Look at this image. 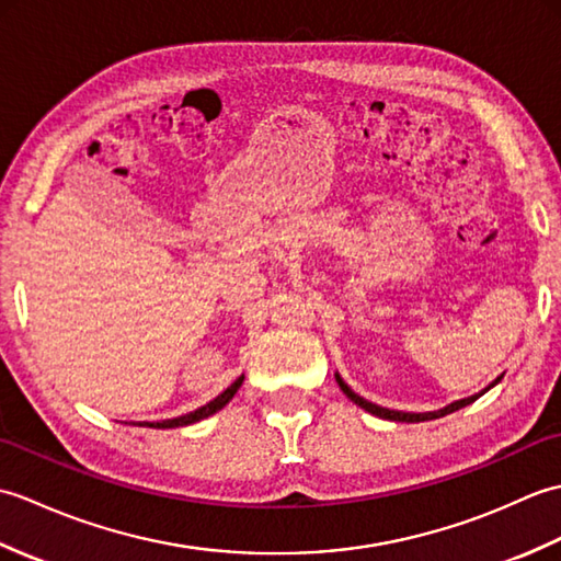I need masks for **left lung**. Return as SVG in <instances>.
I'll return each mask as SVG.
<instances>
[{"instance_id":"1","label":"left lung","mask_w":561,"mask_h":561,"mask_svg":"<svg viewBox=\"0 0 561 561\" xmlns=\"http://www.w3.org/2000/svg\"><path fill=\"white\" fill-rule=\"evenodd\" d=\"M335 380H337V386L342 388V392L344 396H347L354 404H359L362 410H366V412H371V414H376V416H380V420H390V422H408V424H412V422H428V420H438V416H446V414H450V412H456V410H460V408H465V404H470V402H474L478 400L480 396H484L486 390L490 388H494L499 380H502V376L499 378H494L490 386H486L484 390H480V392H474V396H470V398H462V400H456V402H450V404H446V408H440V410H434V412H402V410H388V408H380V404H376V402H368L366 398H362V396H356V392L344 383L342 380V376L340 374H335Z\"/></svg>"}]
</instances>
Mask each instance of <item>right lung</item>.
Wrapping results in <instances>:
<instances>
[{
  "instance_id": "obj_1",
  "label": "right lung",
  "mask_w": 561,
  "mask_h": 561,
  "mask_svg": "<svg viewBox=\"0 0 561 561\" xmlns=\"http://www.w3.org/2000/svg\"><path fill=\"white\" fill-rule=\"evenodd\" d=\"M241 386H243V376L236 378L233 383L221 392V396L209 400L207 404H202V408H197L195 412L183 414V416H173V420H161V422H139V426H149V428H175V426H187V424H195V422H199V420H207V416L217 414L221 408H226V404L231 402V398L236 396L238 388H241Z\"/></svg>"
}]
</instances>
